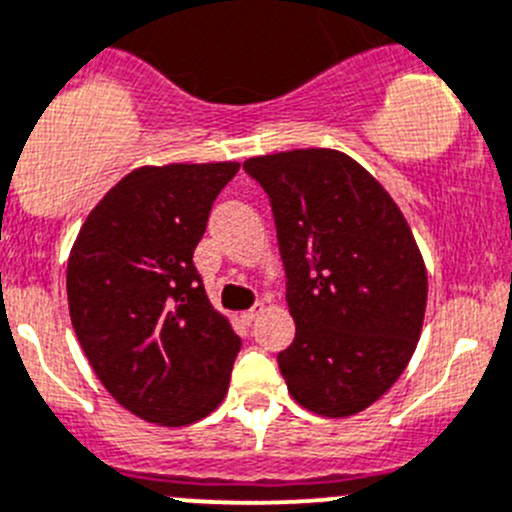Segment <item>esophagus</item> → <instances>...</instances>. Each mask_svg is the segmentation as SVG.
I'll list each match as a JSON object with an SVG mask.
<instances>
[{
  "instance_id": "esophagus-1",
  "label": "esophagus",
  "mask_w": 512,
  "mask_h": 512,
  "mask_svg": "<svg viewBox=\"0 0 512 512\" xmlns=\"http://www.w3.org/2000/svg\"><path fill=\"white\" fill-rule=\"evenodd\" d=\"M262 310H265V305H262V302H260V305H255V307H252V310L240 312V320L245 322V325H250V322H255V320H257V315H260Z\"/></svg>"
}]
</instances>
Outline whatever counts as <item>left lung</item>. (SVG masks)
I'll return each instance as SVG.
<instances>
[{
  "label": "left lung",
  "mask_w": 512,
  "mask_h": 512,
  "mask_svg": "<svg viewBox=\"0 0 512 512\" xmlns=\"http://www.w3.org/2000/svg\"><path fill=\"white\" fill-rule=\"evenodd\" d=\"M270 195L295 340L277 355L292 400L322 418L362 413L408 367L428 270L388 190L327 147L250 157Z\"/></svg>",
  "instance_id": "1"
}]
</instances>
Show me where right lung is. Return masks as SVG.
Instances as JSON below:
<instances>
[{"label":"right lung","mask_w":512,"mask_h":512,"mask_svg":"<svg viewBox=\"0 0 512 512\" xmlns=\"http://www.w3.org/2000/svg\"><path fill=\"white\" fill-rule=\"evenodd\" d=\"M240 162L137 167L84 220L67 262L72 327L107 393L182 428L225 400L242 340L192 255Z\"/></svg>","instance_id":"1"}]
</instances>
